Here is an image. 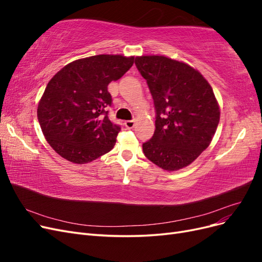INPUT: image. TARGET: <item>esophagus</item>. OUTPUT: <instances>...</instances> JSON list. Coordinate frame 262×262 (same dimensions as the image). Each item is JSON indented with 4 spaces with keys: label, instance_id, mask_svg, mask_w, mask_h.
I'll return each instance as SVG.
<instances>
[{
    "label": "esophagus",
    "instance_id": "1",
    "mask_svg": "<svg viewBox=\"0 0 262 262\" xmlns=\"http://www.w3.org/2000/svg\"><path fill=\"white\" fill-rule=\"evenodd\" d=\"M124 125L128 129H131V128H133V126H134V121L133 120H126V121H124Z\"/></svg>",
    "mask_w": 262,
    "mask_h": 262
}]
</instances>
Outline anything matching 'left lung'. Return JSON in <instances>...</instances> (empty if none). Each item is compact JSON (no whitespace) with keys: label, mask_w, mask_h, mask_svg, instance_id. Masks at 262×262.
Listing matches in <instances>:
<instances>
[{"label":"left lung","mask_w":262,"mask_h":262,"mask_svg":"<svg viewBox=\"0 0 262 262\" xmlns=\"http://www.w3.org/2000/svg\"><path fill=\"white\" fill-rule=\"evenodd\" d=\"M136 66L154 100L155 132L143 153L164 170L191 164L207 148L220 122V107L199 71L164 55H142Z\"/></svg>","instance_id":"left-lung-1"}]
</instances>
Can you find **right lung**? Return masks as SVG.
<instances>
[{"label": "right lung", "mask_w": 262, "mask_h": 262, "mask_svg": "<svg viewBox=\"0 0 262 262\" xmlns=\"http://www.w3.org/2000/svg\"><path fill=\"white\" fill-rule=\"evenodd\" d=\"M134 57L99 54L69 63L47 85L37 116L43 136L60 156L75 164L112 150L120 126L108 118V84L120 78Z\"/></svg>", "instance_id": "obj_1"}]
</instances>
